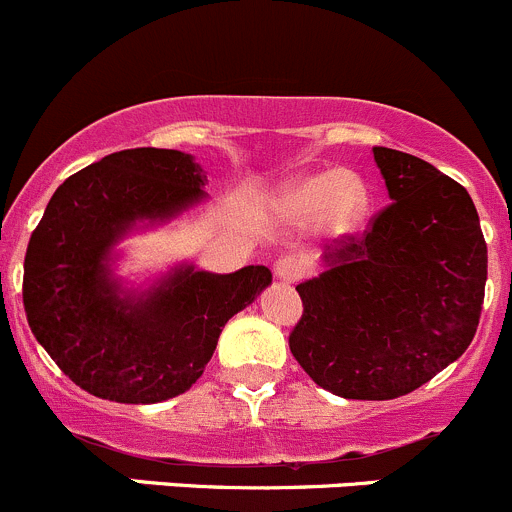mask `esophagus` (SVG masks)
Returning <instances> with one entry per match:
<instances>
[{"mask_svg":"<svg viewBox=\"0 0 512 512\" xmlns=\"http://www.w3.org/2000/svg\"><path fill=\"white\" fill-rule=\"evenodd\" d=\"M273 273H276V278H281V281L293 283L306 273V263L298 256H281L273 263Z\"/></svg>","mask_w":512,"mask_h":512,"instance_id":"1","label":"esophagus"}]
</instances>
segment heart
I'll use <instances>...</instances> for the list:
<instances>
[{
	"label": "heart",
	"instance_id": "obj_1",
	"mask_svg": "<svg viewBox=\"0 0 512 512\" xmlns=\"http://www.w3.org/2000/svg\"><path fill=\"white\" fill-rule=\"evenodd\" d=\"M281 204L291 219H318L331 234H348L366 219L371 191L356 174L328 169L293 179L283 189Z\"/></svg>",
	"mask_w": 512,
	"mask_h": 512
}]
</instances>
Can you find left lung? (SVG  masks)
<instances>
[{
	"label": "left lung",
	"mask_w": 512,
	"mask_h": 512,
	"mask_svg": "<svg viewBox=\"0 0 512 512\" xmlns=\"http://www.w3.org/2000/svg\"><path fill=\"white\" fill-rule=\"evenodd\" d=\"M391 204L326 246L298 283L293 358L321 388L391 401L463 356L478 328L488 246L468 191L418 156L373 146Z\"/></svg>",
	"instance_id": "1"
}]
</instances>
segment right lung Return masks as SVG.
Masks as SVG:
<instances>
[{
    "instance_id": "right-lung-1",
    "label": "right lung",
    "mask_w": 512,
    "mask_h": 512,
    "mask_svg": "<svg viewBox=\"0 0 512 512\" xmlns=\"http://www.w3.org/2000/svg\"><path fill=\"white\" fill-rule=\"evenodd\" d=\"M204 169L174 149H126L69 176L29 239L22 298L44 351L79 388L116 403H159L204 373L221 328L271 283L176 268L141 296L109 273L111 246L136 221H164L204 199Z\"/></svg>"
}]
</instances>
